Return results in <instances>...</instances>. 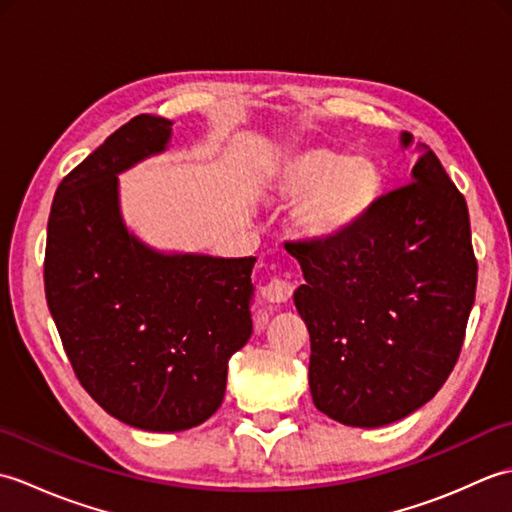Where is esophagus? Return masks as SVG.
I'll use <instances>...</instances> for the list:
<instances>
[{
  "mask_svg": "<svg viewBox=\"0 0 512 512\" xmlns=\"http://www.w3.org/2000/svg\"><path fill=\"white\" fill-rule=\"evenodd\" d=\"M292 290H295V286H292L288 279L275 277V279H270L268 284L262 288V295L270 303H286L292 295Z\"/></svg>",
  "mask_w": 512,
  "mask_h": 512,
  "instance_id": "esophagus-1",
  "label": "esophagus"
}]
</instances>
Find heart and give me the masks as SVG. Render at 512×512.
Returning a JSON list of instances; mask_svg holds the SVG:
<instances>
[{
  "instance_id": "heart-1",
  "label": "heart",
  "mask_w": 512,
  "mask_h": 512,
  "mask_svg": "<svg viewBox=\"0 0 512 512\" xmlns=\"http://www.w3.org/2000/svg\"><path fill=\"white\" fill-rule=\"evenodd\" d=\"M270 191L297 202L295 226L310 242H334L376 209L383 176L374 160L310 145L286 151L268 169Z\"/></svg>"
}]
</instances>
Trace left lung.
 I'll list each match as a JSON object with an SVG mask.
<instances>
[{
    "mask_svg": "<svg viewBox=\"0 0 512 512\" xmlns=\"http://www.w3.org/2000/svg\"><path fill=\"white\" fill-rule=\"evenodd\" d=\"M411 180L341 239L286 246L306 277L295 306L310 332L314 407L347 427H383L436 396L475 301L464 195L427 147Z\"/></svg>",
    "mask_w": 512,
    "mask_h": 512,
    "instance_id": "8db88e82",
    "label": "left lung"
}]
</instances>
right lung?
Listing matches in <instances>:
<instances>
[{
    "label": "right lung",
    "instance_id": "obj_1",
    "mask_svg": "<svg viewBox=\"0 0 512 512\" xmlns=\"http://www.w3.org/2000/svg\"><path fill=\"white\" fill-rule=\"evenodd\" d=\"M171 121L140 114L59 184L48 220V308L76 378L145 431L198 427L220 409L228 358L253 332L255 257L165 255L127 231L118 173L167 149Z\"/></svg>",
    "mask_w": 512,
    "mask_h": 512
}]
</instances>
